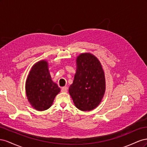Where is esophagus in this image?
Listing matches in <instances>:
<instances>
[{
  "mask_svg": "<svg viewBox=\"0 0 147 147\" xmlns=\"http://www.w3.org/2000/svg\"><path fill=\"white\" fill-rule=\"evenodd\" d=\"M67 87H66V86H65V87H63V88H62V89H61V91L62 92H67Z\"/></svg>",
  "mask_w": 147,
  "mask_h": 147,
  "instance_id": "1",
  "label": "esophagus"
}]
</instances>
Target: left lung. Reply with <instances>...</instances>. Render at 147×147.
<instances>
[{"instance_id": "8db88e82", "label": "left lung", "mask_w": 147, "mask_h": 147, "mask_svg": "<svg viewBox=\"0 0 147 147\" xmlns=\"http://www.w3.org/2000/svg\"><path fill=\"white\" fill-rule=\"evenodd\" d=\"M77 70L69 89L76 107L82 111L96 108L103 98L105 79L100 61L91 53H82L76 59Z\"/></svg>"}]
</instances>
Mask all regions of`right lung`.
<instances>
[{
  "instance_id": "right-lung-1",
  "label": "right lung",
  "mask_w": 147,
  "mask_h": 147,
  "mask_svg": "<svg viewBox=\"0 0 147 147\" xmlns=\"http://www.w3.org/2000/svg\"><path fill=\"white\" fill-rule=\"evenodd\" d=\"M48 64V62L45 60L35 64L26 82L28 101L38 111L50 108L56 96L60 92L57 84L52 81Z\"/></svg>"
}]
</instances>
